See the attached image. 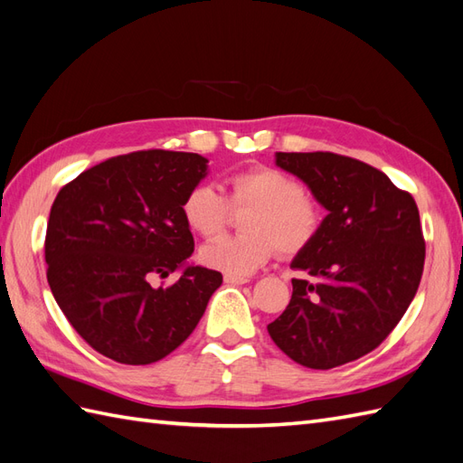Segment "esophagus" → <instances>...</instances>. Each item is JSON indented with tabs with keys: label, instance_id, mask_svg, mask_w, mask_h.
I'll list each match as a JSON object with an SVG mask.
<instances>
[{
	"label": "esophagus",
	"instance_id": "1",
	"mask_svg": "<svg viewBox=\"0 0 463 463\" xmlns=\"http://www.w3.org/2000/svg\"><path fill=\"white\" fill-rule=\"evenodd\" d=\"M223 280L228 285H245V283H250V279H247V277H238V275H223Z\"/></svg>",
	"mask_w": 463,
	"mask_h": 463
}]
</instances>
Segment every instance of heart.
Listing matches in <instances>:
<instances>
[{"instance_id": "obj_1", "label": "heart", "mask_w": 463, "mask_h": 463, "mask_svg": "<svg viewBox=\"0 0 463 463\" xmlns=\"http://www.w3.org/2000/svg\"><path fill=\"white\" fill-rule=\"evenodd\" d=\"M225 186L228 200L216 186L198 184L183 202L186 225L204 240L228 228L230 206L251 208L241 220L245 233L202 247L200 259L206 267L228 275H250L277 250L297 255L317 240L322 225L320 202L292 175L273 166H253L232 175Z\"/></svg>"}]
</instances>
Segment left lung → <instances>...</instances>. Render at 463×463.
Here are the masks:
<instances>
[{"mask_svg": "<svg viewBox=\"0 0 463 463\" xmlns=\"http://www.w3.org/2000/svg\"><path fill=\"white\" fill-rule=\"evenodd\" d=\"M277 165L304 180L328 216L290 265L314 280L292 279L288 307L267 330L304 367L355 362L381 345L419 290V208L385 173L352 156L277 153Z\"/></svg>", "mask_w": 463, "mask_h": 463, "instance_id": "obj_1", "label": "left lung"}]
</instances>
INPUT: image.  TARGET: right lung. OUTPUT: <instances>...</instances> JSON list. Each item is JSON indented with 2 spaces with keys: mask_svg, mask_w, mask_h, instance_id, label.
<instances>
[{
  "mask_svg": "<svg viewBox=\"0 0 463 463\" xmlns=\"http://www.w3.org/2000/svg\"><path fill=\"white\" fill-rule=\"evenodd\" d=\"M198 153L135 151L108 159L56 194L44 238L52 297L98 354L149 365L193 334L222 273L186 267L175 285L155 288L194 251L184 196L206 176Z\"/></svg>",
  "mask_w": 463,
  "mask_h": 463,
  "instance_id": "right-lung-1",
  "label": "right lung"
}]
</instances>
